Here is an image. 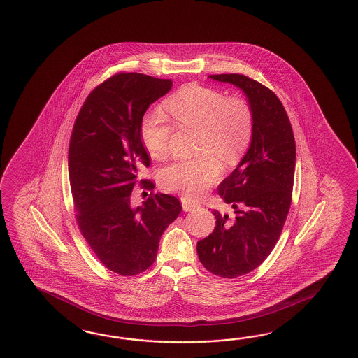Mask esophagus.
Here are the masks:
<instances>
[{
	"label": "esophagus",
	"instance_id": "esophagus-1",
	"mask_svg": "<svg viewBox=\"0 0 358 358\" xmlns=\"http://www.w3.org/2000/svg\"><path fill=\"white\" fill-rule=\"evenodd\" d=\"M182 206H183V210H185V211H191V210L199 208L200 205L197 202H194V201L182 199Z\"/></svg>",
	"mask_w": 358,
	"mask_h": 358
}]
</instances>
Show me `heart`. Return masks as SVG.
Masks as SVG:
<instances>
[{
  "instance_id": "heart-1",
  "label": "heart",
  "mask_w": 358,
  "mask_h": 358,
  "mask_svg": "<svg viewBox=\"0 0 358 358\" xmlns=\"http://www.w3.org/2000/svg\"><path fill=\"white\" fill-rule=\"evenodd\" d=\"M165 109L178 127L197 129L194 158H178L159 171L164 189L197 199L215 183L222 164L236 162L248 150L252 136V112L248 101L227 98L224 92L202 85H188L165 101ZM174 126L159 110L142 118L143 145L156 159L165 157Z\"/></svg>"
}]
</instances>
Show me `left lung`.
<instances>
[{"mask_svg":"<svg viewBox=\"0 0 358 358\" xmlns=\"http://www.w3.org/2000/svg\"><path fill=\"white\" fill-rule=\"evenodd\" d=\"M208 77L241 89L254 120L249 150L217 187L219 196L234 208V219L214 210V231L197 242L208 272L234 278L258 268L281 236L290 210L295 139L282 103L264 85L237 73Z\"/></svg>","mask_w":358,"mask_h":358,"instance_id":"8db88e82","label":"left lung"}]
</instances>
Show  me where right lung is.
I'll use <instances>...</instances> for the list:
<instances>
[{"label":"right lung","mask_w":358,"mask_h":358,"mask_svg":"<svg viewBox=\"0 0 358 358\" xmlns=\"http://www.w3.org/2000/svg\"><path fill=\"white\" fill-rule=\"evenodd\" d=\"M171 80L118 73L95 87L76 118L68 173L76 220L100 263L121 275H136L157 257L164 231L182 211L179 200L150 193L131 205V192L150 158L141 138L152 103L170 92ZM144 189L155 184L141 180Z\"/></svg>","instance_id":"obj_1"}]
</instances>
